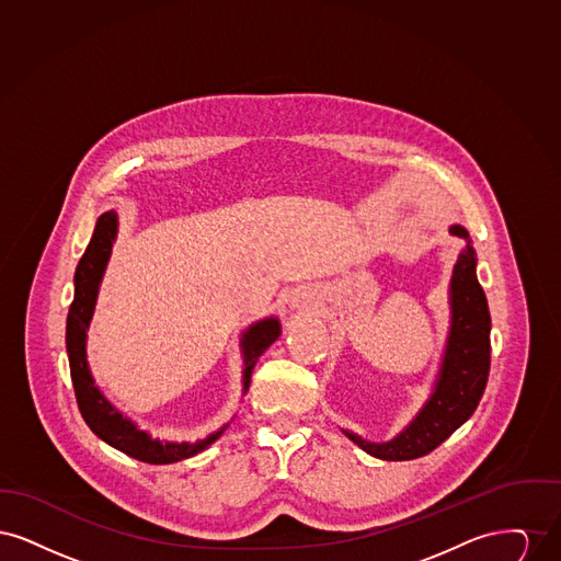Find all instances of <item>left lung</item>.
Returning <instances> with one entry per match:
<instances>
[{
    "label": "left lung",
    "instance_id": "left-lung-1",
    "mask_svg": "<svg viewBox=\"0 0 561 561\" xmlns=\"http://www.w3.org/2000/svg\"><path fill=\"white\" fill-rule=\"evenodd\" d=\"M450 233L462 238L450 279V332L433 391L416 416L387 442H370L341 428L364 453L380 460H412L435 450L456 428L471 419L480 403L490 374V311L478 282V254L465 227L453 225Z\"/></svg>",
    "mask_w": 561,
    "mask_h": 561
}]
</instances>
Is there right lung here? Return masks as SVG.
<instances>
[{"label": "right lung", "instance_id": "add662e5", "mask_svg": "<svg viewBox=\"0 0 561 561\" xmlns=\"http://www.w3.org/2000/svg\"><path fill=\"white\" fill-rule=\"evenodd\" d=\"M117 231H119V218L115 210H108L99 216L92 240L88 243L73 277L76 294L67 316V355H69L76 400L80 405L85 425L92 428V433L101 437L105 444L149 465H170L208 450L225 433V428L229 427V423L197 442H165L160 437H153L149 431L138 428L133 419L119 412L105 398V393L94 385V376L88 366L85 341H88V328L94 316L101 282L111 259V248L115 243ZM279 334H282V323L277 318L254 321L241 332L243 393L250 387V376L259 357L279 339Z\"/></svg>", "mask_w": 561, "mask_h": 561}]
</instances>
